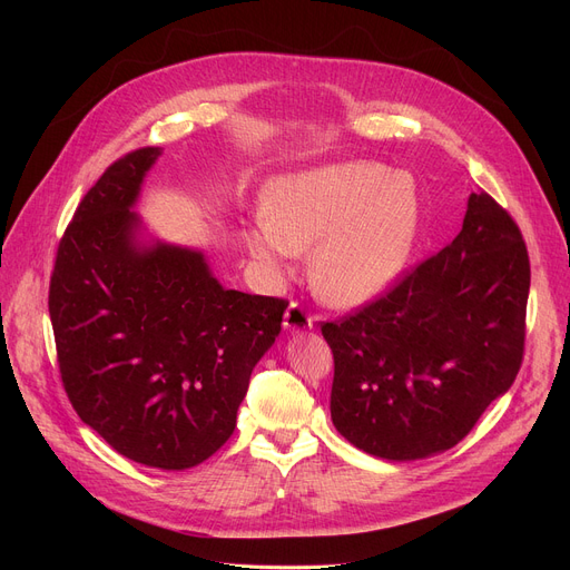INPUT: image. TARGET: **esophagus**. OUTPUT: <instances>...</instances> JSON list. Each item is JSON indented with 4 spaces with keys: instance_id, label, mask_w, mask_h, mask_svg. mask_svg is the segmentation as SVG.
Masks as SVG:
<instances>
[{
    "instance_id": "obj_1",
    "label": "esophagus",
    "mask_w": 570,
    "mask_h": 570,
    "mask_svg": "<svg viewBox=\"0 0 570 570\" xmlns=\"http://www.w3.org/2000/svg\"><path fill=\"white\" fill-rule=\"evenodd\" d=\"M284 327L291 333H305L312 327V316L305 312L303 305L291 303L284 314Z\"/></svg>"
}]
</instances>
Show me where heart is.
<instances>
[{
	"label": "heart",
	"mask_w": 570,
	"mask_h": 570,
	"mask_svg": "<svg viewBox=\"0 0 570 570\" xmlns=\"http://www.w3.org/2000/svg\"><path fill=\"white\" fill-rule=\"evenodd\" d=\"M411 179L370 161H346L277 177L265 217L245 243L267 275L282 277L297 252L312 250L309 279L323 301L353 307L391 286L417 230Z\"/></svg>",
	"instance_id": "obj_1"
}]
</instances>
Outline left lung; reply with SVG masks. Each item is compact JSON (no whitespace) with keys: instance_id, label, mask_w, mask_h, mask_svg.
I'll return each instance as SVG.
<instances>
[{"instance_id":"1","label":"left lung","mask_w":570,"mask_h":570,"mask_svg":"<svg viewBox=\"0 0 570 570\" xmlns=\"http://www.w3.org/2000/svg\"><path fill=\"white\" fill-rule=\"evenodd\" d=\"M529 282L518 224L490 194H471L451 245L379 301L321 325L337 432L393 462L458 445L520 372Z\"/></svg>"}]
</instances>
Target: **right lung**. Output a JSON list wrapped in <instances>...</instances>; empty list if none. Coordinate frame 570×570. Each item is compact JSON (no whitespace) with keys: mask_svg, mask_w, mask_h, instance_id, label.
<instances>
[{"mask_svg":"<svg viewBox=\"0 0 570 570\" xmlns=\"http://www.w3.org/2000/svg\"><path fill=\"white\" fill-rule=\"evenodd\" d=\"M159 157L136 149L85 194L57 247L48 309L80 421L119 455L183 471L230 439L288 303L224 288L198 249L140 239L131 207Z\"/></svg>","mask_w":570,"mask_h":570,"instance_id":"obj_1","label":"right lung"}]
</instances>
